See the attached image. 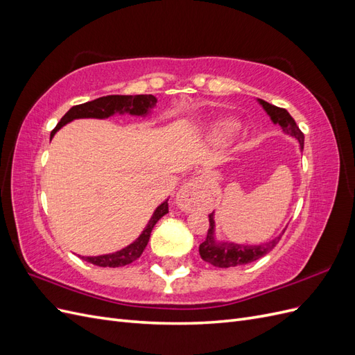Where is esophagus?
Listing matches in <instances>:
<instances>
[{"label": "esophagus", "mask_w": 355, "mask_h": 355, "mask_svg": "<svg viewBox=\"0 0 355 355\" xmlns=\"http://www.w3.org/2000/svg\"><path fill=\"white\" fill-rule=\"evenodd\" d=\"M202 180L196 178L191 179L188 184L182 187L176 196V204L180 210L187 213L196 210L200 206V201L202 198Z\"/></svg>", "instance_id": "esophagus-1"}]
</instances>
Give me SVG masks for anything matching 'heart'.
<instances>
[{"instance_id":"heart-1","label":"heart","mask_w":355,"mask_h":355,"mask_svg":"<svg viewBox=\"0 0 355 355\" xmlns=\"http://www.w3.org/2000/svg\"><path fill=\"white\" fill-rule=\"evenodd\" d=\"M235 128H237V125H235L234 123L222 121L211 128L210 136L214 142H223V141H227V139L235 132Z\"/></svg>"}]
</instances>
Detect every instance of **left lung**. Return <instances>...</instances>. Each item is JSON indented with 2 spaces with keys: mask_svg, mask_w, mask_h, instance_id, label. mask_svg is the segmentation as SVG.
<instances>
[{
  "mask_svg": "<svg viewBox=\"0 0 355 355\" xmlns=\"http://www.w3.org/2000/svg\"><path fill=\"white\" fill-rule=\"evenodd\" d=\"M259 103L263 106V110L268 112V115L271 116V120L275 124H280L287 135L296 137L300 148L304 149V133L300 132V128L293 120V116L290 115L284 108H278V106L268 103L262 99H259ZM209 222H210V227L207 230V237L200 244L198 252L202 261H206L218 268H231L237 265H245V263L261 259L262 256L270 253L274 249V247L278 244V241L282 240V235L284 234L283 231L282 235H278V237L274 239L272 241L261 244V245H240V244H232V243L219 244L214 241V237H213V230H214L213 213L209 214Z\"/></svg>",
  "mask_w": 355,
  "mask_h": 355,
  "instance_id": "left-lung-1",
  "label": "left lung"
}]
</instances>
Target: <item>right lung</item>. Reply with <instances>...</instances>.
<instances>
[{"mask_svg": "<svg viewBox=\"0 0 355 355\" xmlns=\"http://www.w3.org/2000/svg\"><path fill=\"white\" fill-rule=\"evenodd\" d=\"M157 103V98L153 94H136V96H120V94H112V96H103V98H99L92 102H85L81 105H75L72 108L60 118V121L58 125L53 128L50 139L55 136V133L59 130L62 125H65L67 123L75 120V118H106L111 116L115 112H128L133 115H145L148 110L154 108ZM166 213H168V204L164 201L161 206L157 207L154 211L151 220L148 222V227L144 230L135 243L130 245H127L125 249L115 252L111 254H102V256H89L84 257L81 256V259L85 262H90L93 265L103 266V268H116V266H124L135 262L137 257H141L144 253L145 247L149 241V237H151V231L155 227V223L164 216Z\"/></svg>", "mask_w": 355, "mask_h": 355, "instance_id": "right-lung-1", "label": "right lung"}]
</instances>
